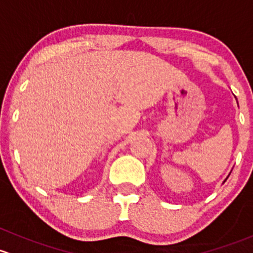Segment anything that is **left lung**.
Wrapping results in <instances>:
<instances>
[{"mask_svg": "<svg viewBox=\"0 0 253 253\" xmlns=\"http://www.w3.org/2000/svg\"><path fill=\"white\" fill-rule=\"evenodd\" d=\"M229 175H230V174H229ZM229 175H228V176H229ZM228 176H226V179H228ZM226 179H225V180H226ZM225 180H224V181H225Z\"/></svg>", "mask_w": 253, "mask_h": 253, "instance_id": "left-lung-1", "label": "left lung"}]
</instances>
